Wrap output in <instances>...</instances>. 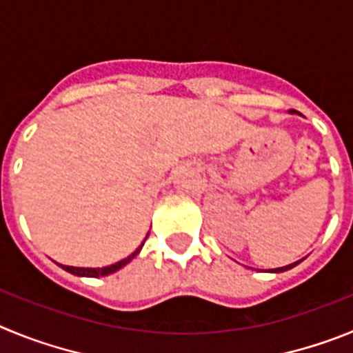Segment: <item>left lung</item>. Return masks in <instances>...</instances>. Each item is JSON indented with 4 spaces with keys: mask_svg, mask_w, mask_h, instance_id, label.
I'll list each match as a JSON object with an SVG mask.
<instances>
[{
    "mask_svg": "<svg viewBox=\"0 0 353 353\" xmlns=\"http://www.w3.org/2000/svg\"><path fill=\"white\" fill-rule=\"evenodd\" d=\"M299 261H295V263H292V265H286V267H281V269H274L272 272H285V270H288V269H292V267H295V265H297Z\"/></svg>",
    "mask_w": 353,
    "mask_h": 353,
    "instance_id": "obj_1",
    "label": "left lung"
}]
</instances>
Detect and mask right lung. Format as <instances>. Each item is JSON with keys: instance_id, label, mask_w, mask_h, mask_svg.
I'll list each match as a JSON object with an SVG mask.
<instances>
[{"instance_id": "1", "label": "right lung", "mask_w": 353, "mask_h": 353, "mask_svg": "<svg viewBox=\"0 0 353 353\" xmlns=\"http://www.w3.org/2000/svg\"><path fill=\"white\" fill-rule=\"evenodd\" d=\"M141 248H143V244L139 245V248L136 249V251H134L132 254H130V256H127L125 260L118 261V263L109 265V267H102V269H79V267H68V265H61V269L67 270V272H70V274H74V276H86V277H101V276H108V274L117 272V270H118V269H121V267H123V265L129 263V261L132 260V258L136 256V254H138L139 251H141Z\"/></svg>"}]
</instances>
